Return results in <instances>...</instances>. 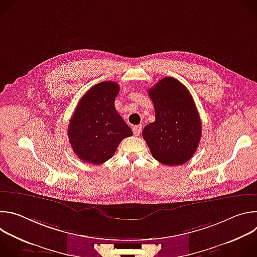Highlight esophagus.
Wrapping results in <instances>:
<instances>
[{
	"label": "esophagus",
	"mask_w": 257,
	"mask_h": 257,
	"mask_svg": "<svg viewBox=\"0 0 257 257\" xmlns=\"http://www.w3.org/2000/svg\"><path fill=\"white\" fill-rule=\"evenodd\" d=\"M132 130H133V133H134V135H135V136H138V135H140V133H141V131H142V126H141V125L133 126Z\"/></svg>",
	"instance_id": "obj_1"
}]
</instances>
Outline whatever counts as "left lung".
<instances>
[{"label":"left lung","mask_w":257,"mask_h":257,"mask_svg":"<svg viewBox=\"0 0 257 257\" xmlns=\"http://www.w3.org/2000/svg\"><path fill=\"white\" fill-rule=\"evenodd\" d=\"M149 94L155 105L156 120L143 128V139L160 163L185 164L195 154L202 130L192 95L173 77L160 80L149 89Z\"/></svg>","instance_id":"left-lung-1"}]
</instances>
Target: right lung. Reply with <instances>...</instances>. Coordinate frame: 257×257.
<instances>
[{
	"label": "right lung",
	"mask_w": 257,
	"mask_h": 257,
	"mask_svg": "<svg viewBox=\"0 0 257 257\" xmlns=\"http://www.w3.org/2000/svg\"><path fill=\"white\" fill-rule=\"evenodd\" d=\"M120 86L114 81L93 85L79 100L70 120L68 137L82 161L101 165L111 159L132 130L118 114L115 98Z\"/></svg>",
	"instance_id": "1"
}]
</instances>
